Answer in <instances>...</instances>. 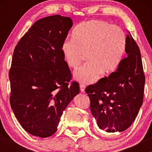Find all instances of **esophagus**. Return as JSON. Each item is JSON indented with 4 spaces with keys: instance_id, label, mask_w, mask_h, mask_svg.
Returning <instances> with one entry per match:
<instances>
[{
    "instance_id": "1",
    "label": "esophagus",
    "mask_w": 152,
    "mask_h": 152,
    "mask_svg": "<svg viewBox=\"0 0 152 152\" xmlns=\"http://www.w3.org/2000/svg\"><path fill=\"white\" fill-rule=\"evenodd\" d=\"M80 91L82 92H84V90H85V85H84V84H81L80 85Z\"/></svg>"
}]
</instances>
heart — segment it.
Wrapping results in <instances>:
<instances>
[{
    "instance_id": "obj_1",
    "label": "heart",
    "mask_w": 152,
    "mask_h": 152,
    "mask_svg": "<svg viewBox=\"0 0 152 152\" xmlns=\"http://www.w3.org/2000/svg\"><path fill=\"white\" fill-rule=\"evenodd\" d=\"M127 48V37L121 27L100 20L81 23L72 32V40H66L61 50L70 68H76L84 55L86 63L74 71V77L82 83L92 84L119 67Z\"/></svg>"
}]
</instances>
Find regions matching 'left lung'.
Instances as JSON below:
<instances>
[{"mask_svg": "<svg viewBox=\"0 0 152 152\" xmlns=\"http://www.w3.org/2000/svg\"><path fill=\"white\" fill-rule=\"evenodd\" d=\"M127 35V58L115 72L85 92L92 115L99 127L107 133L122 132L134 122L143 103L145 75L140 48L132 35Z\"/></svg>", "mask_w": 152, "mask_h": 152, "instance_id": "obj_1", "label": "left lung"}]
</instances>
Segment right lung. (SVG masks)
Masks as SVG:
<instances>
[{
    "instance_id": "add662e5",
    "label": "right lung",
    "mask_w": 152,
    "mask_h": 152,
    "mask_svg": "<svg viewBox=\"0 0 152 152\" xmlns=\"http://www.w3.org/2000/svg\"><path fill=\"white\" fill-rule=\"evenodd\" d=\"M72 20L60 15L33 24L15 47L9 70L10 104L22 127L30 134H54L63 111L80 87L72 82L61 46Z\"/></svg>"
}]
</instances>
